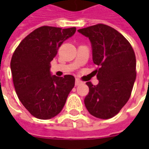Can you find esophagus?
<instances>
[{
    "label": "esophagus",
    "mask_w": 149,
    "mask_h": 149,
    "mask_svg": "<svg viewBox=\"0 0 149 149\" xmlns=\"http://www.w3.org/2000/svg\"><path fill=\"white\" fill-rule=\"evenodd\" d=\"M82 82L80 81L79 79H76V80H75V85H76V86H78V85H79Z\"/></svg>",
    "instance_id": "esophagus-1"
}]
</instances>
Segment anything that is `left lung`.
Masks as SVG:
<instances>
[{
    "instance_id": "obj_1",
    "label": "left lung",
    "mask_w": 149,
    "mask_h": 149,
    "mask_svg": "<svg viewBox=\"0 0 149 149\" xmlns=\"http://www.w3.org/2000/svg\"><path fill=\"white\" fill-rule=\"evenodd\" d=\"M88 37L99 84L87 82L84 104L91 115L109 119L128 101L136 79V58L129 42L113 28L97 24L78 30Z\"/></svg>"
}]
</instances>
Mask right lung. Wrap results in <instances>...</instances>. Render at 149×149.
Masks as SVG:
<instances>
[{
	"instance_id": "right-lung-1",
	"label": "right lung",
	"mask_w": 149,
	"mask_h": 149,
	"mask_svg": "<svg viewBox=\"0 0 149 149\" xmlns=\"http://www.w3.org/2000/svg\"><path fill=\"white\" fill-rule=\"evenodd\" d=\"M76 28L39 27L28 35L10 60L13 84L17 97L35 118L47 120L60 113L75 85L72 75L51 76L50 62Z\"/></svg>"
}]
</instances>
